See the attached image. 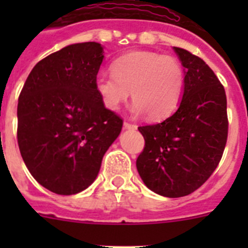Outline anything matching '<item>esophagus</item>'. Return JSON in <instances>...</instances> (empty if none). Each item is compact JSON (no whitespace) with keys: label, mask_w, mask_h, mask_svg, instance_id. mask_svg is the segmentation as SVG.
Wrapping results in <instances>:
<instances>
[{"label":"esophagus","mask_w":248,"mask_h":248,"mask_svg":"<svg viewBox=\"0 0 248 248\" xmlns=\"http://www.w3.org/2000/svg\"><path fill=\"white\" fill-rule=\"evenodd\" d=\"M124 129L135 130V129H137V125H134V124H130V123H128V122H124Z\"/></svg>","instance_id":"esophagus-1"}]
</instances>
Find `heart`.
Returning a JSON list of instances; mask_svg holds the SVG:
<instances>
[{
    "mask_svg": "<svg viewBox=\"0 0 248 248\" xmlns=\"http://www.w3.org/2000/svg\"><path fill=\"white\" fill-rule=\"evenodd\" d=\"M111 72L95 78V91L108 110H118L131 94L135 100L133 113L161 120L172 114L180 103L185 71L175 57L135 50L115 59Z\"/></svg>",
    "mask_w": 248,
    "mask_h": 248,
    "instance_id": "obj_1",
    "label": "heart"
}]
</instances>
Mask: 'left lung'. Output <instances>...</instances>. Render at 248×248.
Wrapping results in <instances>:
<instances>
[{
	"label": "left lung",
	"instance_id": "1",
	"mask_svg": "<svg viewBox=\"0 0 248 248\" xmlns=\"http://www.w3.org/2000/svg\"><path fill=\"white\" fill-rule=\"evenodd\" d=\"M185 68L183 99L163 123L139 126L145 140L137 169L146 187L165 198L198 190L217 168L227 141L226 93L202 59L174 47Z\"/></svg>",
	"mask_w": 248,
	"mask_h": 248
}]
</instances>
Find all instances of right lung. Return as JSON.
Returning <instances> with one entry per match:
<instances>
[{"label": "right lung", "mask_w": 248, "mask_h": 248, "mask_svg": "<svg viewBox=\"0 0 248 248\" xmlns=\"http://www.w3.org/2000/svg\"><path fill=\"white\" fill-rule=\"evenodd\" d=\"M100 43L69 45L39 61L18 98L17 140L31 175L58 195L93 184L123 120L103 105L95 78Z\"/></svg>", "instance_id": "1"}]
</instances>
